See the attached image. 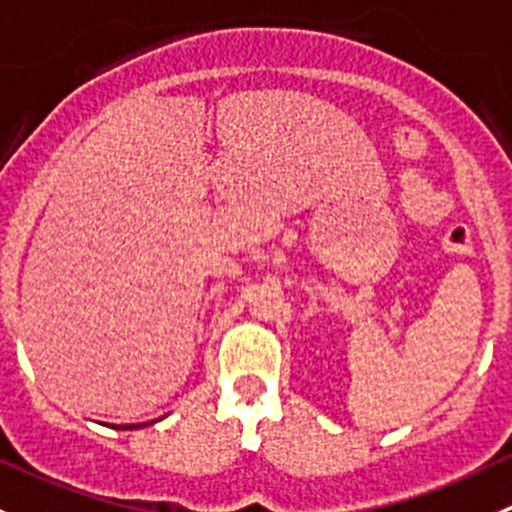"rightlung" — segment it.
<instances>
[{"mask_svg": "<svg viewBox=\"0 0 512 512\" xmlns=\"http://www.w3.org/2000/svg\"><path fill=\"white\" fill-rule=\"evenodd\" d=\"M138 426H146V423H131V426H121V428H138Z\"/></svg>", "mask_w": 512, "mask_h": 512, "instance_id": "obj_1", "label": "right lung"}]
</instances>
